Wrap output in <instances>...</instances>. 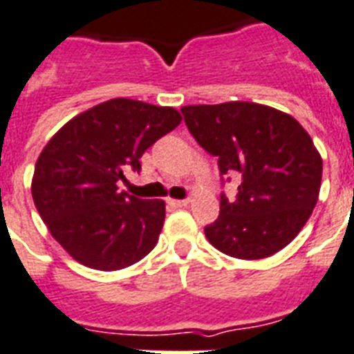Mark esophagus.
I'll use <instances>...</instances> for the list:
<instances>
[{
    "instance_id": "obj_1",
    "label": "esophagus",
    "mask_w": 354,
    "mask_h": 354,
    "mask_svg": "<svg viewBox=\"0 0 354 354\" xmlns=\"http://www.w3.org/2000/svg\"><path fill=\"white\" fill-rule=\"evenodd\" d=\"M167 202H169V205L180 209V207H187V205H189V203H191V200H189V198H187V200H174V198H169Z\"/></svg>"
}]
</instances>
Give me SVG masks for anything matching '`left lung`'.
I'll return each mask as SVG.
<instances>
[{
	"label": "left lung",
	"mask_w": 354,
	"mask_h": 354,
	"mask_svg": "<svg viewBox=\"0 0 354 354\" xmlns=\"http://www.w3.org/2000/svg\"><path fill=\"white\" fill-rule=\"evenodd\" d=\"M182 112L194 140L218 156L220 172L242 178L236 202L220 198L207 240L240 260L289 245L320 194L322 156L306 129L291 114L252 102L185 105Z\"/></svg>",
	"instance_id": "obj_1"
}]
</instances>
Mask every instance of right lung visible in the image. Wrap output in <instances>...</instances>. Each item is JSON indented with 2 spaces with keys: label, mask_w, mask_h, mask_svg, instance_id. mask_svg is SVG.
Listing matches in <instances>:
<instances>
[{
  "label": "right lung",
  "mask_w": 354,
  "mask_h": 354,
  "mask_svg": "<svg viewBox=\"0 0 354 354\" xmlns=\"http://www.w3.org/2000/svg\"><path fill=\"white\" fill-rule=\"evenodd\" d=\"M182 122L172 107L114 97L68 120L43 147L32 176L39 216L82 266L118 271L147 257L165 220L163 200L120 191L152 143Z\"/></svg>",
  "instance_id": "1"
}]
</instances>
